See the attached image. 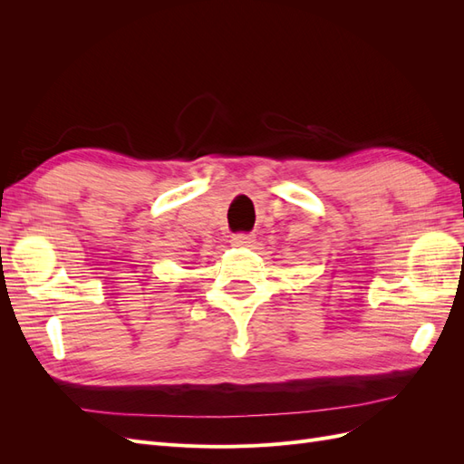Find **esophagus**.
Instances as JSON below:
<instances>
[{
  "label": "esophagus",
  "instance_id": "34e87169",
  "mask_svg": "<svg viewBox=\"0 0 464 464\" xmlns=\"http://www.w3.org/2000/svg\"><path fill=\"white\" fill-rule=\"evenodd\" d=\"M256 242V236L254 234H247V232H240V234H234L230 244L236 247H251V244Z\"/></svg>",
  "mask_w": 464,
  "mask_h": 464
}]
</instances>
